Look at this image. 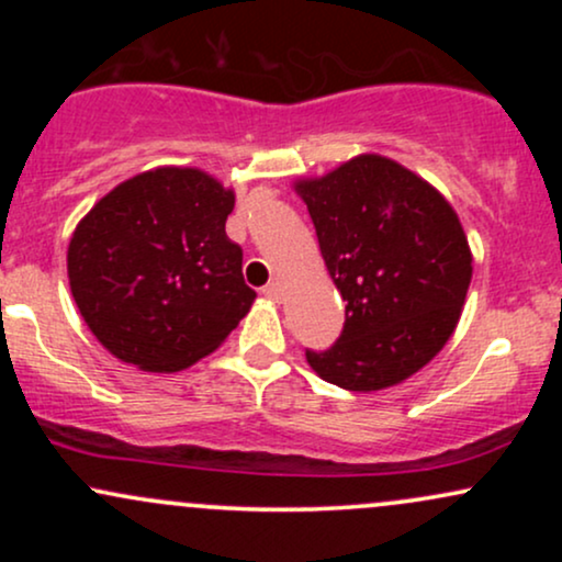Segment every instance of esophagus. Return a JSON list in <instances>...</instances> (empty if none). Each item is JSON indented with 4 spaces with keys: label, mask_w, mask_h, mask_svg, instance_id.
<instances>
[{
    "label": "esophagus",
    "mask_w": 562,
    "mask_h": 562,
    "mask_svg": "<svg viewBox=\"0 0 562 562\" xmlns=\"http://www.w3.org/2000/svg\"><path fill=\"white\" fill-rule=\"evenodd\" d=\"M263 295H267L269 301L280 303L282 301V285H280V282H269V285L263 288Z\"/></svg>",
    "instance_id": "obj_1"
}]
</instances>
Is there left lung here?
<instances>
[{
	"label": "left lung",
	"mask_w": 562,
	"mask_h": 562,
	"mask_svg": "<svg viewBox=\"0 0 562 562\" xmlns=\"http://www.w3.org/2000/svg\"><path fill=\"white\" fill-rule=\"evenodd\" d=\"M346 301L338 344L306 351L322 380L383 391L423 370L460 322L473 254L449 200L396 160L362 153L293 182Z\"/></svg>",
	"instance_id": "obj_1"
}]
</instances>
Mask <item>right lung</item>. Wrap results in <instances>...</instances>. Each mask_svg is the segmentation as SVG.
<instances>
[{
    "label": "right lung",
    "instance_id": "1",
    "mask_svg": "<svg viewBox=\"0 0 562 562\" xmlns=\"http://www.w3.org/2000/svg\"><path fill=\"white\" fill-rule=\"evenodd\" d=\"M235 192L192 166L113 187L76 224L68 282L83 322L121 362L179 372L209 357L256 301L227 237Z\"/></svg>",
    "mask_w": 562,
    "mask_h": 562
}]
</instances>
